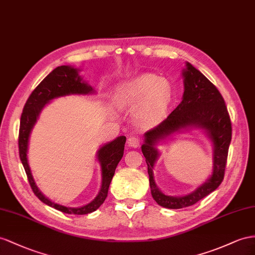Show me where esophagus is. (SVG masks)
I'll list each match as a JSON object with an SVG mask.
<instances>
[{
    "label": "esophagus",
    "mask_w": 255,
    "mask_h": 255,
    "mask_svg": "<svg viewBox=\"0 0 255 255\" xmlns=\"http://www.w3.org/2000/svg\"><path fill=\"white\" fill-rule=\"evenodd\" d=\"M127 143L129 146L131 147H138L140 145V139L136 138V136H130L127 140Z\"/></svg>",
    "instance_id": "obj_1"
}]
</instances>
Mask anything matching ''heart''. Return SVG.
<instances>
[{"label":"heart","instance_id":"obj_1","mask_svg":"<svg viewBox=\"0 0 255 255\" xmlns=\"http://www.w3.org/2000/svg\"><path fill=\"white\" fill-rule=\"evenodd\" d=\"M115 100L122 109H133L134 119L141 126L158 123L167 113L172 100V88L165 78L141 74L121 84Z\"/></svg>","mask_w":255,"mask_h":255}]
</instances>
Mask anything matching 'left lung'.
I'll use <instances>...</instances> for the list:
<instances>
[{
  "label": "left lung",
  "mask_w": 255,
  "mask_h": 255,
  "mask_svg": "<svg viewBox=\"0 0 255 255\" xmlns=\"http://www.w3.org/2000/svg\"><path fill=\"white\" fill-rule=\"evenodd\" d=\"M183 100L166 120L145 132V142L142 145V153L147 164L149 186L153 198L159 206L168 209L193 206L217 190L224 179L228 147L232 140L231 117L218 88L188 62L186 63V69L183 71ZM186 127L202 128L211 135L215 145L214 172L212 178L192 194L182 198H173L161 193L154 184L152 168L158 152L153 145L159 138H163Z\"/></svg>",
  "instance_id": "8db88e82"
}]
</instances>
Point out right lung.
I'll return each mask as SVG.
<instances>
[{"label": "right lung", "instance_id": "1", "mask_svg": "<svg viewBox=\"0 0 255 255\" xmlns=\"http://www.w3.org/2000/svg\"><path fill=\"white\" fill-rule=\"evenodd\" d=\"M94 93L93 88L86 83L82 82V78L78 76L77 70L74 68L68 67V65H61L56 68L54 71L44 78V80L37 85L36 88L32 91V94L25 102L23 111L20 119V128H19V156L23 165V168L27 173L28 181L32 191L35 194L36 197L50 207L57 210L68 214H88L90 212L96 211L99 208L108 196V191L111 181L113 179L115 173V169L119 165L120 160L124 155V148H125L126 136L121 135L114 141L108 143L102 146L98 151V159H99L102 169V184L101 190L97 197L90 202V204L81 207V208H70L61 205L55 204L50 201L38 191L35 182L32 178L30 167L28 164L27 151H28V142L29 135L32 128L41 113L42 109L46 103L51 99L57 97L67 96L71 94H91Z\"/></svg>", "mask_w": 255, "mask_h": 255}]
</instances>
